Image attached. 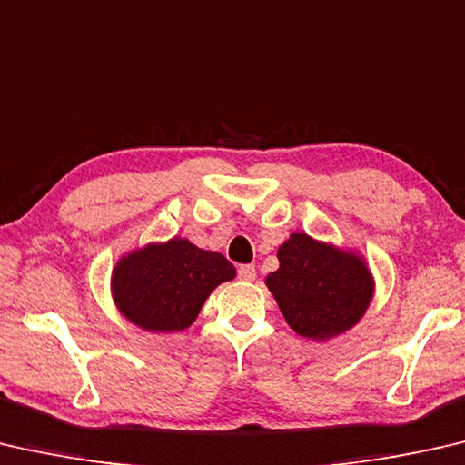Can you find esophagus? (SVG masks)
Returning <instances> with one entry per match:
<instances>
[{
  "label": "esophagus",
  "mask_w": 465,
  "mask_h": 465,
  "mask_svg": "<svg viewBox=\"0 0 465 465\" xmlns=\"http://www.w3.org/2000/svg\"><path fill=\"white\" fill-rule=\"evenodd\" d=\"M255 276H257L255 265H241L239 268V278L242 280V282H253Z\"/></svg>",
  "instance_id": "obj_1"
}]
</instances>
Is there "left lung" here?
<instances>
[{
    "instance_id": "obj_1",
    "label": "left lung",
    "mask_w": 465,
    "mask_h": 465,
    "mask_svg": "<svg viewBox=\"0 0 465 465\" xmlns=\"http://www.w3.org/2000/svg\"><path fill=\"white\" fill-rule=\"evenodd\" d=\"M278 260L265 284L299 336L330 340L361 322L372 278L359 255L294 232L278 249Z\"/></svg>"
}]
</instances>
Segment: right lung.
<instances>
[{"instance_id":"add662e5","label":"right lung","mask_w":465,"mask_h":465,"mask_svg":"<svg viewBox=\"0 0 465 465\" xmlns=\"http://www.w3.org/2000/svg\"><path fill=\"white\" fill-rule=\"evenodd\" d=\"M234 273L224 255L174 237L121 257L111 288L121 313L142 330L181 331L195 322L210 292Z\"/></svg>"}]
</instances>
